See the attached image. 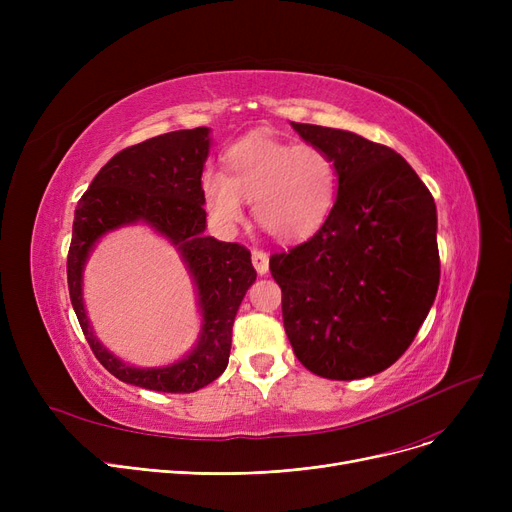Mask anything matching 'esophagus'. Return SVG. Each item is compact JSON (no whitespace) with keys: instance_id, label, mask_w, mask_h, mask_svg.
Here are the masks:
<instances>
[{"instance_id":"1","label":"esophagus","mask_w":512,"mask_h":512,"mask_svg":"<svg viewBox=\"0 0 512 512\" xmlns=\"http://www.w3.org/2000/svg\"><path fill=\"white\" fill-rule=\"evenodd\" d=\"M251 259H253V265H255V270H257V274H267V270H270V255H267L265 251H261V249H253V255H251Z\"/></svg>"}]
</instances>
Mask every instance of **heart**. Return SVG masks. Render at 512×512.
I'll list each match as a JSON object with an SVG mask.
<instances>
[{"mask_svg": "<svg viewBox=\"0 0 512 512\" xmlns=\"http://www.w3.org/2000/svg\"><path fill=\"white\" fill-rule=\"evenodd\" d=\"M338 176L334 159L313 143H290L270 134H249L224 153V174L205 172L203 201L215 220L234 226L242 201H253V218L276 240H303L317 232L334 207Z\"/></svg>", "mask_w": 512, "mask_h": 512, "instance_id": "obj_1", "label": "heart"}]
</instances>
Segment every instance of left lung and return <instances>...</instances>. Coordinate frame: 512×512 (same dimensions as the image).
I'll return each mask as SVG.
<instances>
[{"mask_svg": "<svg viewBox=\"0 0 512 512\" xmlns=\"http://www.w3.org/2000/svg\"><path fill=\"white\" fill-rule=\"evenodd\" d=\"M336 166V203L311 238L270 257L284 330L319 378L359 380L405 355L440 284L436 203L394 149L292 122Z\"/></svg>", "mask_w": 512, "mask_h": 512, "instance_id": "1", "label": "left lung"}]
</instances>
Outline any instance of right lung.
Here are the masks:
<instances>
[{
  "label": "right lung",
  "instance_id": "1",
  "mask_svg": "<svg viewBox=\"0 0 512 512\" xmlns=\"http://www.w3.org/2000/svg\"><path fill=\"white\" fill-rule=\"evenodd\" d=\"M209 128L174 130L116 153L78 199L68 249V290L78 324L97 361L118 380L155 392H197L224 373L232 326L257 272L251 251L238 242L203 236L201 174L209 153ZM143 219L168 235L194 272L204 332L196 351L170 368H128L92 336L82 307V265L94 240L114 227Z\"/></svg>",
  "mask_w": 512,
  "mask_h": 512
}]
</instances>
